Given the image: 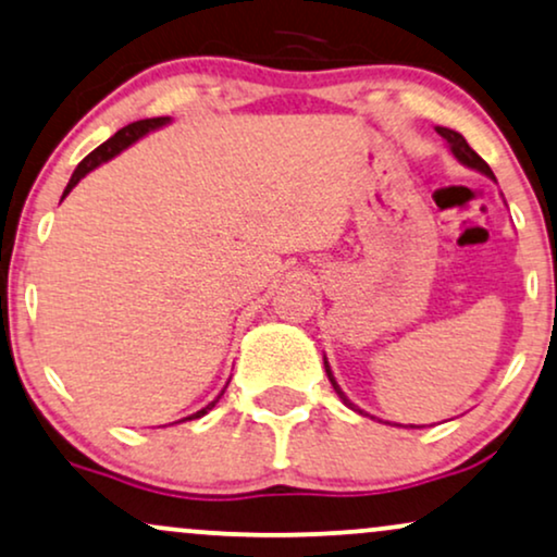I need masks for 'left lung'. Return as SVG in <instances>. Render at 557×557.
Here are the masks:
<instances>
[{
	"label": "left lung",
	"instance_id": "1",
	"mask_svg": "<svg viewBox=\"0 0 557 557\" xmlns=\"http://www.w3.org/2000/svg\"><path fill=\"white\" fill-rule=\"evenodd\" d=\"M438 134H441V137H444V139H446V143H448V145H451V152H454V156H457V158L461 160V163H465V165H470V169H478V171H482V173H485V176H491V178H495V176H493V171H491V165H487V163H485V160H482V158L478 156V152H474V150H472V147H470V145H467V139H465V137H461V134H459V132H454V129H446V126H438ZM324 368H326V376H330V381H332L334 392H337V394H339V399H343V401H345V405H347V407H350V410H358V407H355V405H352V401L345 397V392H343V388H339V386H337V381H334V376H332V371H330V363H326V358H324ZM358 412H360V414H363V410H358Z\"/></svg>",
	"mask_w": 557,
	"mask_h": 557
}]
</instances>
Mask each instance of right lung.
I'll list each match as a JSON object with an SVG mask.
<instances>
[{
    "label": "right lung",
    "instance_id": "add662e5",
    "mask_svg": "<svg viewBox=\"0 0 557 557\" xmlns=\"http://www.w3.org/2000/svg\"><path fill=\"white\" fill-rule=\"evenodd\" d=\"M163 124H169V116L143 119V122H134V124H126V126H124V129H119L116 134H113V137H111V139H106V143H103V145H100V147H96V150H92V152H90V156H87V158L83 160V163H79V165H77V169H75V173H72L70 184H66V189H64V194H62V199L66 197V194H70V191H72V186H77V181H79V178H83V176H87V173H90L92 169H98V165H100V163H106V160H111L113 156H119V152H122V150H124V147H129L132 143H137V139H139V137H145V134H147V132H150V129H158V126H163ZM223 392H225V388H223ZM223 392H220V397H223ZM220 397H218V399H220ZM218 399H212V401H210V405H207V407H202V410H199V412H194V414H191V418H202V414H207V412H210V410H212V407H214V405H218ZM191 418H189V420H191Z\"/></svg>",
    "mask_w": 557,
    "mask_h": 557
}]
</instances>
